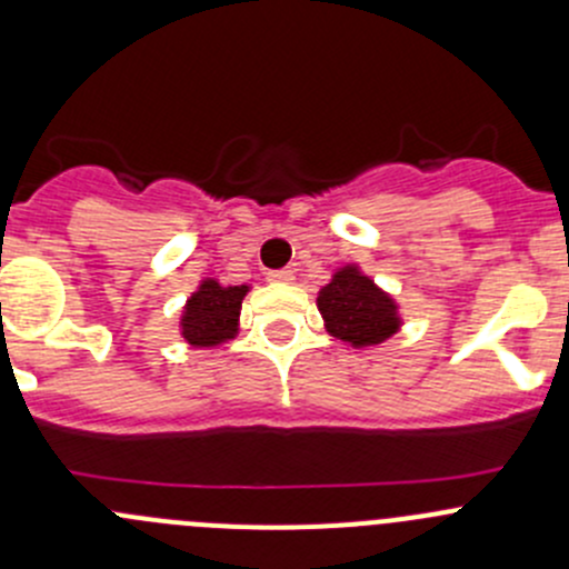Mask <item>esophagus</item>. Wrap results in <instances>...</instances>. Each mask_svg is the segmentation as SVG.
<instances>
[{
	"mask_svg": "<svg viewBox=\"0 0 569 569\" xmlns=\"http://www.w3.org/2000/svg\"><path fill=\"white\" fill-rule=\"evenodd\" d=\"M267 278L272 280V283H291V280H295V272H291V269H274Z\"/></svg>",
	"mask_w": 569,
	"mask_h": 569,
	"instance_id": "1",
	"label": "esophagus"
}]
</instances>
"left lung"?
<instances>
[{
	"mask_svg": "<svg viewBox=\"0 0 569 569\" xmlns=\"http://www.w3.org/2000/svg\"><path fill=\"white\" fill-rule=\"evenodd\" d=\"M317 308L325 330L352 349L377 347L405 325L393 295L377 286L358 263H343L332 272L330 283L319 289Z\"/></svg>",
	"mask_w": 569,
	"mask_h": 569,
	"instance_id": "left-lung-1",
	"label": "left lung"
}]
</instances>
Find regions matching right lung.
<instances>
[{"mask_svg":"<svg viewBox=\"0 0 569 569\" xmlns=\"http://www.w3.org/2000/svg\"><path fill=\"white\" fill-rule=\"evenodd\" d=\"M250 286H222L217 278H203L187 297L178 319V330L189 347L214 349L239 332V313Z\"/></svg>","mask_w":569,"mask_h":569,"instance_id":"right-lung-1","label":"right lung"}]
</instances>
